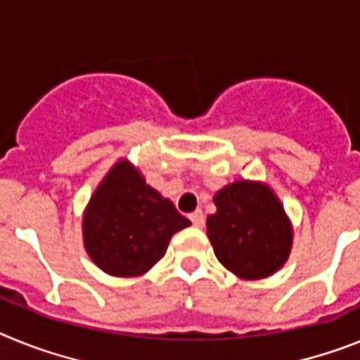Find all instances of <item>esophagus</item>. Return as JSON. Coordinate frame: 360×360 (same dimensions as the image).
<instances>
[{
	"instance_id": "obj_1",
	"label": "esophagus",
	"mask_w": 360,
	"mask_h": 360,
	"mask_svg": "<svg viewBox=\"0 0 360 360\" xmlns=\"http://www.w3.org/2000/svg\"><path fill=\"white\" fill-rule=\"evenodd\" d=\"M190 221L193 223V226L202 228V226H205V214H202L201 210L192 212V214H190Z\"/></svg>"
}]
</instances>
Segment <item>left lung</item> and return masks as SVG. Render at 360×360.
<instances>
[{
	"mask_svg": "<svg viewBox=\"0 0 360 360\" xmlns=\"http://www.w3.org/2000/svg\"><path fill=\"white\" fill-rule=\"evenodd\" d=\"M217 212L206 219V236L217 261L239 279L270 277L286 264L293 226L266 183L237 179L215 192Z\"/></svg>",
	"mask_w": 360,
	"mask_h": 360,
	"instance_id": "left-lung-1",
	"label": "left lung"
}]
</instances>
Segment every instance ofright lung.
Instances as JSON below:
<instances>
[{
    "label": "right lung",
    "mask_w": 360,
    "mask_h": 360,
    "mask_svg": "<svg viewBox=\"0 0 360 360\" xmlns=\"http://www.w3.org/2000/svg\"><path fill=\"white\" fill-rule=\"evenodd\" d=\"M190 226L141 170L121 158L106 172L83 212V245L92 262L114 277H139L167 254L172 236Z\"/></svg>",
    "instance_id": "add662e5"
}]
</instances>
